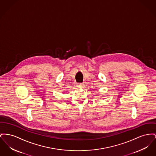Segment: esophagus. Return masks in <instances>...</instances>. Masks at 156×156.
Listing matches in <instances>:
<instances>
[{
	"mask_svg": "<svg viewBox=\"0 0 156 156\" xmlns=\"http://www.w3.org/2000/svg\"><path fill=\"white\" fill-rule=\"evenodd\" d=\"M85 87V84L83 83H80L78 84H77V87L78 88H83Z\"/></svg>",
	"mask_w": 156,
	"mask_h": 156,
	"instance_id": "esophagus-1",
	"label": "esophagus"
}]
</instances>
